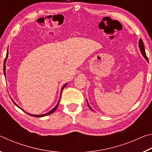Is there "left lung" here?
<instances>
[{
	"label": "left lung",
	"instance_id": "8db88e82",
	"mask_svg": "<svg viewBox=\"0 0 152 152\" xmlns=\"http://www.w3.org/2000/svg\"><path fill=\"white\" fill-rule=\"evenodd\" d=\"M139 48H140V49L141 54H142L143 57L145 58V60L148 61V58L147 57V56H146L145 51V48H144V45H143V41H142V39H140V41H139ZM86 101H87V100H86ZM87 103H88V107H89L90 109H91V110H92V108L90 107V105L88 104V101H87Z\"/></svg>",
	"mask_w": 152,
	"mask_h": 152
}]
</instances>
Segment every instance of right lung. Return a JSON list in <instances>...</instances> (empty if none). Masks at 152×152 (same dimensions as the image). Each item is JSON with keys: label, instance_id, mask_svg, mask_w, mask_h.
Segmentation results:
<instances>
[{"label": "right lung", "instance_id": "obj_1", "mask_svg": "<svg viewBox=\"0 0 152 152\" xmlns=\"http://www.w3.org/2000/svg\"><path fill=\"white\" fill-rule=\"evenodd\" d=\"M8 54H9V50H7V56H6V58H5V60H4V66H3V71H4V76H5V78H6V66H5V64H6V60H7V57H8ZM67 84H64V85L63 86V87L62 88H61V92H62V91H63V89L65 88V86L67 85ZM61 95V94H60ZM60 97H61V96H60ZM12 100V99H11ZM60 100H59V101H58V104H57V105H56V106L53 108V109H51L50 112H48V113H45V114H43V115H32V114H29V113H27V112H25L24 110H23L20 107H19V106H18V105L15 103V102L12 101H12L13 102V103L16 105V106L17 107H19V109H21L22 110H23L24 112H25L27 113V114H28V115H31V116H32V117H45V116H47V115H50V114H51V113H53V112H55V110L57 109V108H58V104H59V102H60Z\"/></svg>", "mask_w": 152, "mask_h": 152}]
</instances>
